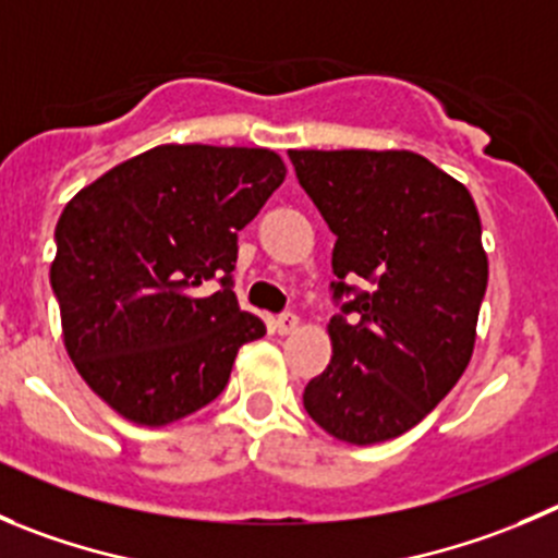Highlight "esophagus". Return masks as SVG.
<instances>
[{
	"instance_id": "1",
	"label": "esophagus",
	"mask_w": 558,
	"mask_h": 558,
	"mask_svg": "<svg viewBox=\"0 0 558 558\" xmlns=\"http://www.w3.org/2000/svg\"><path fill=\"white\" fill-rule=\"evenodd\" d=\"M274 326L279 333H293L299 328V315L295 312H282V315L276 317Z\"/></svg>"
}]
</instances>
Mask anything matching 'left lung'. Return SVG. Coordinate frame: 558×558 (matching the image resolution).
I'll use <instances>...</instances> for the list:
<instances>
[{
	"label": "left lung",
	"mask_w": 558,
	"mask_h": 558,
	"mask_svg": "<svg viewBox=\"0 0 558 558\" xmlns=\"http://www.w3.org/2000/svg\"><path fill=\"white\" fill-rule=\"evenodd\" d=\"M288 156L337 235L333 355L306 384L304 408L339 441H389L469 367L487 288L480 214L465 185L416 153Z\"/></svg>",
	"instance_id": "8db88e82"
}]
</instances>
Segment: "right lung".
<instances>
[{"label":"right lung","instance_id":"obj_1","mask_svg":"<svg viewBox=\"0 0 558 558\" xmlns=\"http://www.w3.org/2000/svg\"><path fill=\"white\" fill-rule=\"evenodd\" d=\"M284 180L263 147L161 145L78 191L57 221L51 290L71 362L136 424H169L225 391L265 333L235 293L238 230Z\"/></svg>","mask_w":558,"mask_h":558}]
</instances>
